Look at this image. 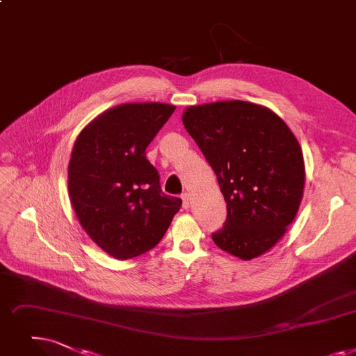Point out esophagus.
<instances>
[{
  "instance_id": "34e87169",
  "label": "esophagus",
  "mask_w": 356,
  "mask_h": 356,
  "mask_svg": "<svg viewBox=\"0 0 356 356\" xmlns=\"http://www.w3.org/2000/svg\"><path fill=\"white\" fill-rule=\"evenodd\" d=\"M181 199H183V208H184V209H189V207H191L189 193H183V195H181Z\"/></svg>"
}]
</instances>
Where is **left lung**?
<instances>
[{
    "label": "left lung",
    "instance_id": "obj_1",
    "mask_svg": "<svg viewBox=\"0 0 356 356\" xmlns=\"http://www.w3.org/2000/svg\"><path fill=\"white\" fill-rule=\"evenodd\" d=\"M183 125L213 168L227 221L212 236L241 260L269 252L296 220L305 164L297 136L269 107L243 100L189 106Z\"/></svg>",
    "mask_w": 356,
    "mask_h": 356
}]
</instances>
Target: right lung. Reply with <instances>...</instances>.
Segmentation results:
<instances>
[{
  "mask_svg": "<svg viewBox=\"0 0 356 356\" xmlns=\"http://www.w3.org/2000/svg\"><path fill=\"white\" fill-rule=\"evenodd\" d=\"M167 103L111 107L76 136L68 164V193L76 220L103 252L118 260L156 247L181 207L163 193L145 148L175 112Z\"/></svg>",
  "mask_w": 356,
  "mask_h": 356,
  "instance_id": "right-lung-1",
  "label": "right lung"
}]
</instances>
